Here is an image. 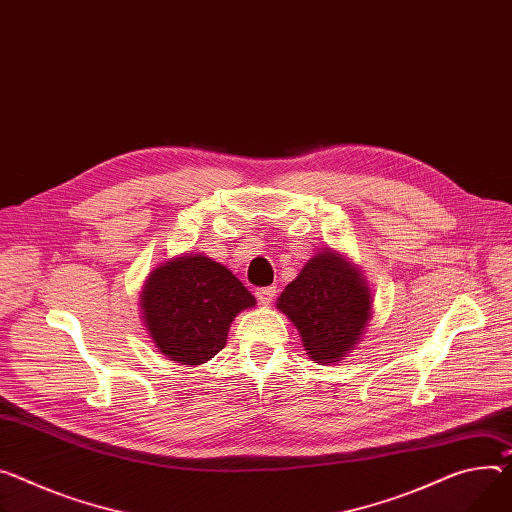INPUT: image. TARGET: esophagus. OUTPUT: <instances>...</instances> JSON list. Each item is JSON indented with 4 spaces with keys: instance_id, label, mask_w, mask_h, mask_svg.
Wrapping results in <instances>:
<instances>
[{
    "instance_id": "obj_1",
    "label": "esophagus",
    "mask_w": 512,
    "mask_h": 512,
    "mask_svg": "<svg viewBox=\"0 0 512 512\" xmlns=\"http://www.w3.org/2000/svg\"><path fill=\"white\" fill-rule=\"evenodd\" d=\"M274 295H277V287H260V289H256V299L262 305H270Z\"/></svg>"
}]
</instances>
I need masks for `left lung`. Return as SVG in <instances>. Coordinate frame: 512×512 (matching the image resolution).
<instances>
[{
	"mask_svg": "<svg viewBox=\"0 0 512 512\" xmlns=\"http://www.w3.org/2000/svg\"><path fill=\"white\" fill-rule=\"evenodd\" d=\"M277 303L297 326L307 355L318 363H336L355 348L371 311L365 279L330 252L311 258Z\"/></svg>",
	"mask_w": 512,
	"mask_h": 512,
	"instance_id": "1",
	"label": "left lung"
}]
</instances>
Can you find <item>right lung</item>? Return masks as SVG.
I'll list each match as a JSON object with an SVG mask.
<instances>
[{
    "label": "right lung",
    "instance_id": "add662e5",
    "mask_svg": "<svg viewBox=\"0 0 512 512\" xmlns=\"http://www.w3.org/2000/svg\"><path fill=\"white\" fill-rule=\"evenodd\" d=\"M254 295L207 256H182L155 268L141 295L145 326L160 352L182 365L213 359Z\"/></svg>",
    "mask_w": 512,
    "mask_h": 512
}]
</instances>
